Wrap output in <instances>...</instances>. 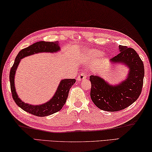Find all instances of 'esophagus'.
<instances>
[{
	"label": "esophagus",
	"mask_w": 152,
	"mask_h": 152,
	"mask_svg": "<svg viewBox=\"0 0 152 152\" xmlns=\"http://www.w3.org/2000/svg\"><path fill=\"white\" fill-rule=\"evenodd\" d=\"M87 78V75H86L85 73H80L78 75L77 77V79L78 81H81L82 80H83V79H86Z\"/></svg>",
	"instance_id": "34e87169"
}]
</instances>
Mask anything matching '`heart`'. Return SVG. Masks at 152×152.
<instances>
[{"label":"heart","mask_w":152,"mask_h":152,"mask_svg":"<svg viewBox=\"0 0 152 152\" xmlns=\"http://www.w3.org/2000/svg\"><path fill=\"white\" fill-rule=\"evenodd\" d=\"M102 53L99 51H94V50H89L83 54L82 58L86 63H91L95 58L101 55Z\"/></svg>","instance_id":"obj_1"}]
</instances>
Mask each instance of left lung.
I'll return each instance as SVG.
<instances>
[{
  "label": "left lung",
  "instance_id": "8db88e82",
  "mask_svg": "<svg viewBox=\"0 0 152 152\" xmlns=\"http://www.w3.org/2000/svg\"><path fill=\"white\" fill-rule=\"evenodd\" d=\"M119 53L111 58L112 63H123L129 69L127 79L116 86H111L97 75H91L92 102L100 110L118 111L126 109L136 101L142 90L144 66L132 48L119 45Z\"/></svg>",
  "mask_w": 152,
  "mask_h": 152
}]
</instances>
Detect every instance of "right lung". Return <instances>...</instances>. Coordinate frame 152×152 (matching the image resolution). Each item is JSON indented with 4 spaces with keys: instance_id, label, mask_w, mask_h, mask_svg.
<instances>
[{
    "instance_id": "obj_1",
    "label": "right lung",
    "mask_w": 152,
    "mask_h": 152,
    "mask_svg": "<svg viewBox=\"0 0 152 152\" xmlns=\"http://www.w3.org/2000/svg\"><path fill=\"white\" fill-rule=\"evenodd\" d=\"M60 50L58 42H45L39 41L30 45L20 50L17 55L15 60V63L10 69V83L12 96L15 102L18 107L23 110L26 111L34 115L39 117H45L60 111L65 105L66 100L68 97L69 89L75 83V79H63L60 82L58 87L55 95L49 102L41 105H33L25 103L18 97L16 92L15 87V75L17 71L20 61L23 58L39 53H56Z\"/></svg>"
}]
</instances>
